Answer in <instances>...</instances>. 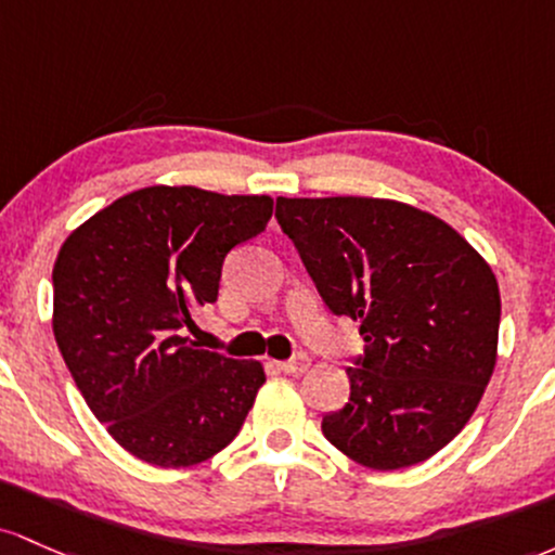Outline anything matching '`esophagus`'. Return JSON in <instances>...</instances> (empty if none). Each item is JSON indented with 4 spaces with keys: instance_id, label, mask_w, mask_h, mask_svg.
I'll use <instances>...</instances> for the list:
<instances>
[{
    "instance_id": "1",
    "label": "esophagus",
    "mask_w": 555,
    "mask_h": 555,
    "mask_svg": "<svg viewBox=\"0 0 555 555\" xmlns=\"http://www.w3.org/2000/svg\"><path fill=\"white\" fill-rule=\"evenodd\" d=\"M280 370H283L285 375H301V372L309 370V357L307 353H296V357H291L288 361H280Z\"/></svg>"
}]
</instances>
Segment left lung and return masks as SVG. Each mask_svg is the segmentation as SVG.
Segmentation results:
<instances>
[{
  "mask_svg": "<svg viewBox=\"0 0 555 555\" xmlns=\"http://www.w3.org/2000/svg\"><path fill=\"white\" fill-rule=\"evenodd\" d=\"M275 217L325 307L364 338L348 403L322 416L325 438L370 469L425 462L462 433L493 375V270L443 220L388 198L280 196Z\"/></svg>",
  "mask_w": 555,
  "mask_h": 555,
  "instance_id": "left-lung-1",
  "label": "left lung"
}]
</instances>
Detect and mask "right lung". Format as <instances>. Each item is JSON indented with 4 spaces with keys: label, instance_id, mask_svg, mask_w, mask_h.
I'll list each match as a JSON object with an SVG mask.
<instances>
[{
    "label": "right lung",
    "instance_id": "right-lung-1",
    "mask_svg": "<svg viewBox=\"0 0 555 555\" xmlns=\"http://www.w3.org/2000/svg\"><path fill=\"white\" fill-rule=\"evenodd\" d=\"M270 196L152 185L73 230L54 261V338L80 396L141 462H207L238 435L264 383L183 338L217 301L222 261L264 233Z\"/></svg>",
    "mask_w": 555,
    "mask_h": 555
}]
</instances>
